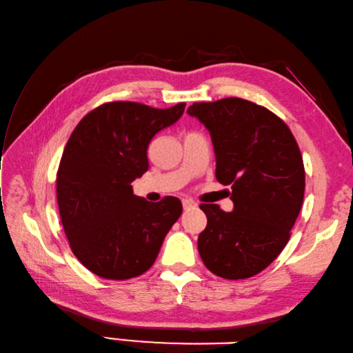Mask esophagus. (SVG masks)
<instances>
[{
  "instance_id": "esophagus-1",
  "label": "esophagus",
  "mask_w": 353,
  "mask_h": 353,
  "mask_svg": "<svg viewBox=\"0 0 353 353\" xmlns=\"http://www.w3.org/2000/svg\"><path fill=\"white\" fill-rule=\"evenodd\" d=\"M182 204H183V209L185 210H188V209H192V208H195L196 204L192 201V200H190V199H185V200H182Z\"/></svg>"
}]
</instances>
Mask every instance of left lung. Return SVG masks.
Instances as JSON below:
<instances>
[{
	"label": "left lung",
	"instance_id": "left-lung-1",
	"mask_svg": "<svg viewBox=\"0 0 353 353\" xmlns=\"http://www.w3.org/2000/svg\"><path fill=\"white\" fill-rule=\"evenodd\" d=\"M186 112L209 130L216 180L232 186L234 206L200 204L208 216L200 257L218 276L250 278L284 250L299 215L305 171L298 143L274 112L239 97L192 103Z\"/></svg>",
	"mask_w": 353,
	"mask_h": 353
}]
</instances>
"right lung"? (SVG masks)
<instances>
[{
    "label": "right lung",
    "mask_w": 353,
    "mask_h": 353,
    "mask_svg": "<svg viewBox=\"0 0 353 353\" xmlns=\"http://www.w3.org/2000/svg\"><path fill=\"white\" fill-rule=\"evenodd\" d=\"M186 103L167 110L137 102L97 106L73 130L57 173V201L77 259L106 280L144 274L157 260L182 203L137 196L135 179L149 168L152 138L182 117Z\"/></svg>",
    "instance_id": "right-lung-1"
}]
</instances>
